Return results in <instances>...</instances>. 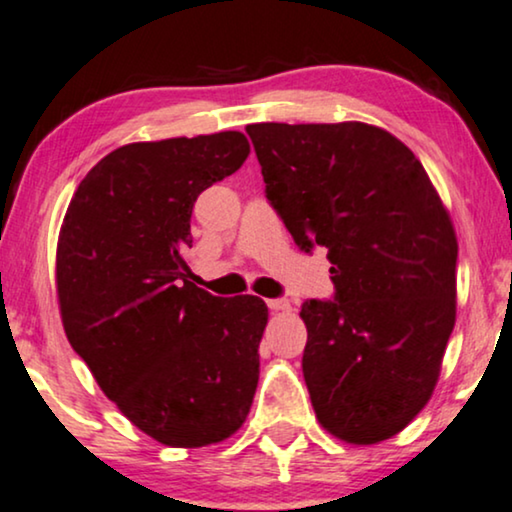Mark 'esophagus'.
<instances>
[{"instance_id": "34e87169", "label": "esophagus", "mask_w": 512, "mask_h": 512, "mask_svg": "<svg viewBox=\"0 0 512 512\" xmlns=\"http://www.w3.org/2000/svg\"><path fill=\"white\" fill-rule=\"evenodd\" d=\"M268 308L272 310V313H287V310H291V303L287 301V298H270Z\"/></svg>"}]
</instances>
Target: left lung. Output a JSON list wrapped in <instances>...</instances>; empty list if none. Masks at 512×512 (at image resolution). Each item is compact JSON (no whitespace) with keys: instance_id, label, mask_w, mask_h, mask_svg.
I'll use <instances>...</instances> for the list:
<instances>
[{"instance_id":"obj_1","label":"left lung","mask_w":512,"mask_h":512,"mask_svg":"<svg viewBox=\"0 0 512 512\" xmlns=\"http://www.w3.org/2000/svg\"><path fill=\"white\" fill-rule=\"evenodd\" d=\"M298 247H327L336 301H305L303 378L320 426L378 444L426 407L456 322L459 242L414 152L364 122L249 124Z\"/></svg>"}]
</instances>
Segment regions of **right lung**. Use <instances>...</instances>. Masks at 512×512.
Wrapping results in <instances>:
<instances>
[{"label": "right lung", "instance_id": "1", "mask_svg": "<svg viewBox=\"0 0 512 512\" xmlns=\"http://www.w3.org/2000/svg\"><path fill=\"white\" fill-rule=\"evenodd\" d=\"M249 155L240 131L129 143L72 195L56 247L65 336L108 400L152 440L209 447L242 428L268 305L190 282L199 192Z\"/></svg>", "mask_w": 512, "mask_h": 512}]
</instances>
